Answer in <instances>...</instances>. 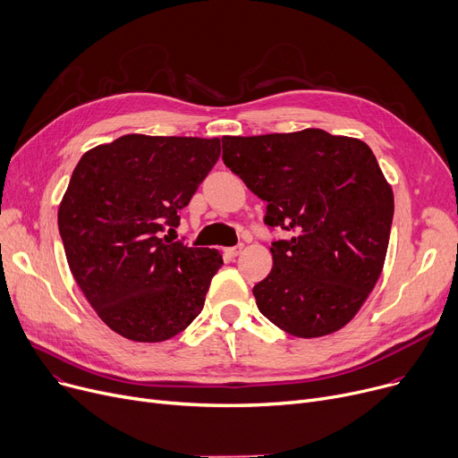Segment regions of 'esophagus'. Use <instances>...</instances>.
Wrapping results in <instances>:
<instances>
[{
  "instance_id": "1",
  "label": "esophagus",
  "mask_w": 458,
  "mask_h": 458,
  "mask_svg": "<svg viewBox=\"0 0 458 458\" xmlns=\"http://www.w3.org/2000/svg\"><path fill=\"white\" fill-rule=\"evenodd\" d=\"M240 251H242V244H240V246H234V248H227V250H225V255H227L229 259H234V257L240 255Z\"/></svg>"
}]
</instances>
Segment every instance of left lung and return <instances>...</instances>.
<instances>
[{
	"mask_svg": "<svg viewBox=\"0 0 458 458\" xmlns=\"http://www.w3.org/2000/svg\"><path fill=\"white\" fill-rule=\"evenodd\" d=\"M224 163L266 201L274 267L253 286L259 310L298 338L353 319L388 250L394 194L360 140L321 129L224 137Z\"/></svg>",
	"mask_w": 458,
	"mask_h": 458,
	"instance_id": "1",
	"label": "left lung"
}]
</instances>
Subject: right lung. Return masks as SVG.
I'll list each match as a JSON object with an SVG mask.
<instances>
[{
    "label": "right lung",
    "instance_id": "right-lung-1",
    "mask_svg": "<svg viewBox=\"0 0 458 458\" xmlns=\"http://www.w3.org/2000/svg\"><path fill=\"white\" fill-rule=\"evenodd\" d=\"M218 157L220 139L125 134L77 163L59 233L79 288L123 338L168 340L203 310L222 255L174 238Z\"/></svg>",
    "mask_w": 458,
    "mask_h": 458
}]
</instances>
